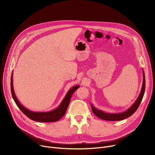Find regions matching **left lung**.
<instances>
[{
    "label": "left lung",
    "instance_id": "left-lung-1",
    "mask_svg": "<svg viewBox=\"0 0 155 155\" xmlns=\"http://www.w3.org/2000/svg\"><path fill=\"white\" fill-rule=\"evenodd\" d=\"M143 85L141 87V90L140 92V94L138 96L137 99L134 102V103L127 110H126L124 112H120V113H107L104 112L101 110L97 109L94 105L91 104V107L92 112H94V114L99 117L100 119L105 120H110V121H116V120H120L125 119L131 116H132L133 114L136 111L137 108L139 107L140 105L141 104V102L143 99V97L145 91V75L144 72L143 70Z\"/></svg>",
    "mask_w": 155,
    "mask_h": 155
}]
</instances>
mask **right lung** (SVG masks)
I'll return each instance as SVG.
<instances>
[{
    "label": "right lung",
    "mask_w": 155,
    "mask_h": 155,
    "mask_svg": "<svg viewBox=\"0 0 155 155\" xmlns=\"http://www.w3.org/2000/svg\"><path fill=\"white\" fill-rule=\"evenodd\" d=\"M13 71L12 73L11 79V90L12 95V98L15 102L16 105L19 109L25 114L28 117L31 119V120H33L38 122H41V123H52V122L58 121L64 115L65 112L67 111L68 106L69 105L71 97L74 93V92L77 90V88H79L80 85H75L71 88L66 95L64 96V99L61 101V104L59 106L56 108L54 110L48 112H34L31 111L23 105L20 103L18 101V98L16 97L14 91V87H13Z\"/></svg>",
    "instance_id": "right-lung-1"
}]
</instances>
